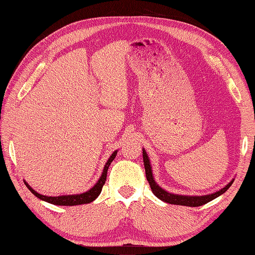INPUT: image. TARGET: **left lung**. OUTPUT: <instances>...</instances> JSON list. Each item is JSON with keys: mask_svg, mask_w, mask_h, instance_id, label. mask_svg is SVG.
<instances>
[{"mask_svg": "<svg viewBox=\"0 0 255 255\" xmlns=\"http://www.w3.org/2000/svg\"><path fill=\"white\" fill-rule=\"evenodd\" d=\"M142 158H143V166H145V172H146V178L148 183L150 185L151 192L155 194L156 197H158L159 200L163 202L168 203V204H174V205H183V206H191V207H197L206 204V203L211 202L214 200V198L219 197L222 194L225 193L230 188L231 185L233 184L234 179L231 180V182L226 185L225 187L221 188L220 191L215 193L207 194V195H202V196H191V195H178V194H173L167 191H165L164 188H161L158 184L156 183L154 178V175H152L151 170V165L149 157H148L146 150L142 148Z\"/></svg>", "mask_w": 255, "mask_h": 255, "instance_id": "left-lung-1", "label": "left lung"}]
</instances>
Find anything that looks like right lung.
<instances>
[{
  "instance_id": "1",
  "label": "right lung",
  "mask_w": 255,
  "mask_h": 255,
  "mask_svg": "<svg viewBox=\"0 0 255 255\" xmlns=\"http://www.w3.org/2000/svg\"><path fill=\"white\" fill-rule=\"evenodd\" d=\"M118 150H115L112 156L109 157L107 163H106L103 173H101V176L98 179V182L95 184V186H92L89 191H87L85 193L81 194H73V195H60V196H45L42 195V194H39L36 191H34L29 184H27L24 180V184L26 185V187L30 189L32 194L42 200L44 202H48L50 204L53 205H60V206H75V205H81V204H89V203L94 202L97 197L100 195L101 189H103V186L105 185L106 179H107V172L110 164L112 161L115 159L116 155H117Z\"/></svg>"
}]
</instances>
